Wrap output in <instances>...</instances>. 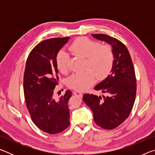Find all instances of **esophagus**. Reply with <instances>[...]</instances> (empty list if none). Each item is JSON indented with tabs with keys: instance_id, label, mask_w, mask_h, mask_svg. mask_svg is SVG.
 Wrapping results in <instances>:
<instances>
[{
	"instance_id": "esophagus-1",
	"label": "esophagus",
	"mask_w": 155,
	"mask_h": 155,
	"mask_svg": "<svg viewBox=\"0 0 155 155\" xmlns=\"http://www.w3.org/2000/svg\"><path fill=\"white\" fill-rule=\"evenodd\" d=\"M74 94L76 96H79V97H82L83 96V94L80 92V91H74Z\"/></svg>"
}]
</instances>
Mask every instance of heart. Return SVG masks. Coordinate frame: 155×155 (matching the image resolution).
<instances>
[{
	"label": "heart",
	"mask_w": 155,
	"mask_h": 155,
	"mask_svg": "<svg viewBox=\"0 0 155 155\" xmlns=\"http://www.w3.org/2000/svg\"><path fill=\"white\" fill-rule=\"evenodd\" d=\"M69 50L76 55L87 57L85 68L82 72L75 73L68 78L67 85L77 91H85L93 85L96 77L103 79L111 71L114 54L111 47L101 45L87 38H78L73 41ZM70 56L64 51H59L56 57L57 67L60 72L66 73L69 70Z\"/></svg>",
	"instance_id": "b5f03b06"
}]
</instances>
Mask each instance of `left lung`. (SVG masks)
<instances>
[{
	"mask_svg": "<svg viewBox=\"0 0 155 155\" xmlns=\"http://www.w3.org/2000/svg\"><path fill=\"white\" fill-rule=\"evenodd\" d=\"M91 35L111 46L114 61L111 74L94 87L105 95L86 94L83 101L92 111L96 124L111 130L124 122L133 109L137 90L135 69L129 52L121 41L104 34Z\"/></svg>",
	"mask_w": 155,
	"mask_h": 155,
	"instance_id": "8db88e82",
	"label": "left lung"
}]
</instances>
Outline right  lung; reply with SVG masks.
<instances>
[{
  "label": "right lung",
  "instance_id": "right-lung-1",
  "mask_svg": "<svg viewBox=\"0 0 155 155\" xmlns=\"http://www.w3.org/2000/svg\"><path fill=\"white\" fill-rule=\"evenodd\" d=\"M70 38H55L44 40L28 54L24 74L26 105L31 120L40 130L49 134L64 131L70 125L68 90L59 99L53 97L58 84L56 57Z\"/></svg>",
  "mask_w": 155,
  "mask_h": 155
}]
</instances>
